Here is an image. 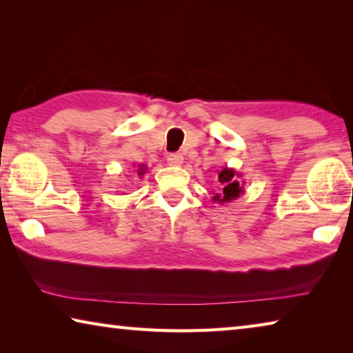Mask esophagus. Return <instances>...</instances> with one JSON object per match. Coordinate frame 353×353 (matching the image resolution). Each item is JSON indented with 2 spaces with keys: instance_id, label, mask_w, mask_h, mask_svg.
Wrapping results in <instances>:
<instances>
[{
  "instance_id": "1",
  "label": "esophagus",
  "mask_w": 353,
  "mask_h": 353,
  "mask_svg": "<svg viewBox=\"0 0 353 353\" xmlns=\"http://www.w3.org/2000/svg\"><path fill=\"white\" fill-rule=\"evenodd\" d=\"M182 162H183V155L182 154L176 152V154H170L168 155V163L171 166H181Z\"/></svg>"
}]
</instances>
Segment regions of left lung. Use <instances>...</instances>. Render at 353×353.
<instances>
[{"mask_svg":"<svg viewBox=\"0 0 353 353\" xmlns=\"http://www.w3.org/2000/svg\"><path fill=\"white\" fill-rule=\"evenodd\" d=\"M241 174L232 168H223L218 171V182H219V191L214 193L213 196V202H218V204H229V202L235 201L240 198V196L244 193L243 190V183L240 181Z\"/></svg>","mask_w":353,"mask_h":353,"instance_id":"1","label":"left lung"}]
</instances>
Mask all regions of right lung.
Returning <instances> with one entry per match:
<instances>
[{"mask_svg": "<svg viewBox=\"0 0 353 353\" xmlns=\"http://www.w3.org/2000/svg\"><path fill=\"white\" fill-rule=\"evenodd\" d=\"M148 171V168H146V165H139V170H137V174H139V177H143L145 176V172Z\"/></svg>", "mask_w": 353, "mask_h": 353, "instance_id": "1", "label": "right lung"}]
</instances>
